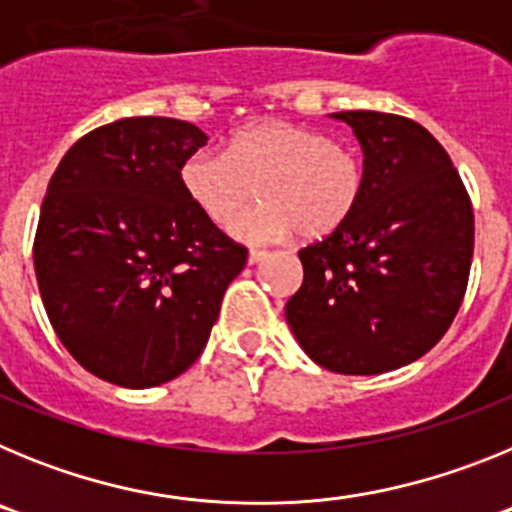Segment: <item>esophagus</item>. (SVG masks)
<instances>
[{
	"mask_svg": "<svg viewBox=\"0 0 512 512\" xmlns=\"http://www.w3.org/2000/svg\"><path fill=\"white\" fill-rule=\"evenodd\" d=\"M266 256H269V253L261 251V248H251V251H248V264H259V261H264Z\"/></svg>",
	"mask_w": 512,
	"mask_h": 512,
	"instance_id": "esophagus-1",
	"label": "esophagus"
}]
</instances>
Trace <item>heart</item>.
I'll return each instance as SVG.
<instances>
[{
    "instance_id": "obj_1",
    "label": "heart",
    "mask_w": 512,
    "mask_h": 512,
    "mask_svg": "<svg viewBox=\"0 0 512 512\" xmlns=\"http://www.w3.org/2000/svg\"><path fill=\"white\" fill-rule=\"evenodd\" d=\"M184 194L215 225H230L251 200L259 207L235 223L248 243L282 241L300 230L323 238L354 215L364 166L351 148L287 120H256L225 140V151H197L179 171Z\"/></svg>"
}]
</instances>
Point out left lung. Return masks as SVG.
<instances>
[{
  "mask_svg": "<svg viewBox=\"0 0 512 512\" xmlns=\"http://www.w3.org/2000/svg\"><path fill=\"white\" fill-rule=\"evenodd\" d=\"M364 151V192L338 230L302 248L287 323L338 374H382L428 354L467 292L474 212L449 153L390 112H333Z\"/></svg>",
  "mask_w": 512,
  "mask_h": 512,
  "instance_id": "obj_1",
  "label": "left lung"
}]
</instances>
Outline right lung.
<instances>
[{"instance_id": "obj_1", "label": "right lung", "mask_w": 512, "mask_h": 512, "mask_svg": "<svg viewBox=\"0 0 512 512\" xmlns=\"http://www.w3.org/2000/svg\"><path fill=\"white\" fill-rule=\"evenodd\" d=\"M207 135L174 117H122L61 158L33 261L56 336L87 372L143 390L207 346L248 251L184 194L179 171Z\"/></svg>"}]
</instances>
